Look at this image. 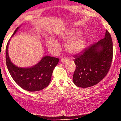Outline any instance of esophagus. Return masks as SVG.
Instances as JSON below:
<instances>
[{"label":"esophagus","instance_id":"1","mask_svg":"<svg viewBox=\"0 0 121 121\" xmlns=\"http://www.w3.org/2000/svg\"><path fill=\"white\" fill-rule=\"evenodd\" d=\"M61 61L62 63H66V62L68 61V60L66 59V58H62L61 60Z\"/></svg>","mask_w":121,"mask_h":121}]
</instances>
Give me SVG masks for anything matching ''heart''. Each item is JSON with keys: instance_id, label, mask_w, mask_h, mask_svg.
<instances>
[{"instance_id": "1", "label": "heart", "mask_w": 121, "mask_h": 121, "mask_svg": "<svg viewBox=\"0 0 121 121\" xmlns=\"http://www.w3.org/2000/svg\"><path fill=\"white\" fill-rule=\"evenodd\" d=\"M81 34L78 29H73L67 30L60 36V38L64 41H67L65 49L71 54H76L81 53L85 48L86 45V39L82 36H79ZM46 45L50 50L57 52L60 48L58 41L52 38L46 40Z\"/></svg>"}]
</instances>
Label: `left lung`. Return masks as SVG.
Here are the masks:
<instances>
[{
    "mask_svg": "<svg viewBox=\"0 0 121 121\" xmlns=\"http://www.w3.org/2000/svg\"><path fill=\"white\" fill-rule=\"evenodd\" d=\"M112 56V41L107 30L104 39L74 56L76 65L73 77L74 84L87 88L99 82L110 69Z\"/></svg>",
    "mask_w": 121,
    "mask_h": 121,
    "instance_id": "left-lung-1",
    "label": "left lung"
}]
</instances>
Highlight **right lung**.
Segmentation results:
<instances>
[{
  "label": "right lung",
  "instance_id": "add662e5",
  "mask_svg": "<svg viewBox=\"0 0 121 121\" xmlns=\"http://www.w3.org/2000/svg\"><path fill=\"white\" fill-rule=\"evenodd\" d=\"M19 27L16 29L12 36L15 35ZM9 42L6 48V62L9 72L14 81L23 89L31 92L40 91L47 87L50 82L52 73L59 59L50 56H44L34 66L19 67L11 61L9 56Z\"/></svg>",
  "mask_w": 121,
  "mask_h": 121
}]
</instances>
